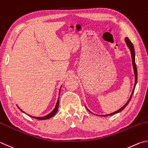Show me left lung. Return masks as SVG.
<instances>
[{
	"label": "left lung",
	"mask_w": 148,
	"mask_h": 148,
	"mask_svg": "<svg viewBox=\"0 0 148 148\" xmlns=\"http://www.w3.org/2000/svg\"><path fill=\"white\" fill-rule=\"evenodd\" d=\"M125 41L126 42V44L127 45V47H129V49H130V51H131V57H132V62H133V69H134V77H135V82H134V88H133V92H132V94H131V95L130 96V98H129V100L127 101V102L126 103V104L123 106L122 107H121L120 109H119L118 110L116 111V112H113L112 114H107V115H103V116H111V115H114L115 114H117L118 112H121V110H123L124 108H125L126 107V106L128 105V103H129V101H130V100L131 99L132 97V95H133V93H134V88H135V86H136V84L137 83V76H138V74H137V68H136V63H135V52H134V46L133 45V43H131V41L129 40V39L128 38H125ZM87 110L89 111V112H90V111L88 109ZM92 113V112H91Z\"/></svg>",
	"instance_id": "1"
}]
</instances>
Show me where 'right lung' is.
Returning a JSON list of instances; mask_svg holds the SVG:
<instances>
[{
  "label": "right lung",
  "instance_id": "add662e5",
  "mask_svg": "<svg viewBox=\"0 0 148 148\" xmlns=\"http://www.w3.org/2000/svg\"><path fill=\"white\" fill-rule=\"evenodd\" d=\"M62 87V86H61ZM60 90H61V88H60V92H59V95H60ZM58 105H59V97H58V101H57V102H56V107H55V108H54V110L52 111V112H51V113H49L48 115H47V116H43V117H34V116H30V115H28V114H27V115H28L29 116H30V117H32V118H35V119H37V120H47V119H49V118H51V117H53V116H54L56 114V113L57 112V111H58ZM17 107L19 108L20 109V108L18 107L17 106ZM20 110L21 111H22L23 112H23V111L21 110V109H20ZM25 113V112H24Z\"/></svg>",
  "mask_w": 148,
  "mask_h": 148
}]
</instances>
